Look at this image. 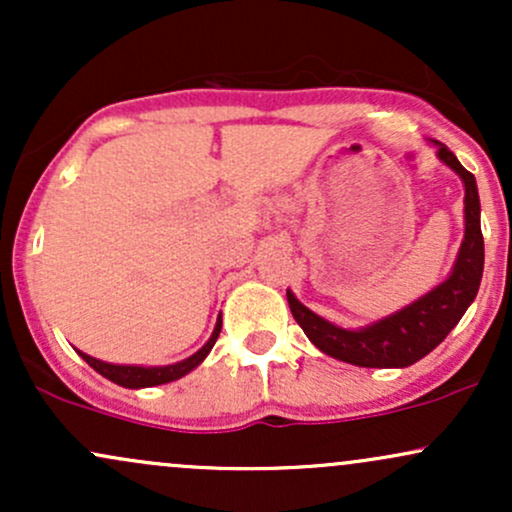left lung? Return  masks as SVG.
I'll return each instance as SVG.
<instances>
[{
  "mask_svg": "<svg viewBox=\"0 0 512 512\" xmlns=\"http://www.w3.org/2000/svg\"><path fill=\"white\" fill-rule=\"evenodd\" d=\"M431 144L436 146L438 161L455 170L464 185V238L450 274L416 301L356 330L334 325L313 313L293 296L291 289H286L293 317L303 327L305 337L322 354L361 368H407L431 354L477 298L481 274H484V236H481L477 180L457 161L448 146L436 139H431Z\"/></svg>",
  "mask_w": 512,
  "mask_h": 512,
  "instance_id": "left-lung-1",
  "label": "left lung"
}]
</instances>
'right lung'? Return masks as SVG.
<instances>
[{
	"instance_id": "1",
	"label": "right lung",
	"mask_w": 512,
	"mask_h": 512,
	"mask_svg": "<svg viewBox=\"0 0 512 512\" xmlns=\"http://www.w3.org/2000/svg\"><path fill=\"white\" fill-rule=\"evenodd\" d=\"M221 315L219 320H216V327L214 332H211L209 342L202 346V349L195 351L192 356L182 358L178 363H170V366H125V363H108V361H101V358H93L84 354V351H79V356L84 358V361L91 366L96 373H101L103 378L113 380L115 385H122V387H129V390H139V387H154V385H166V383H173V380H180L182 375H187L190 370H195L199 363L204 361V358L209 356V351L214 349L216 339H219V332H221Z\"/></svg>"
}]
</instances>
